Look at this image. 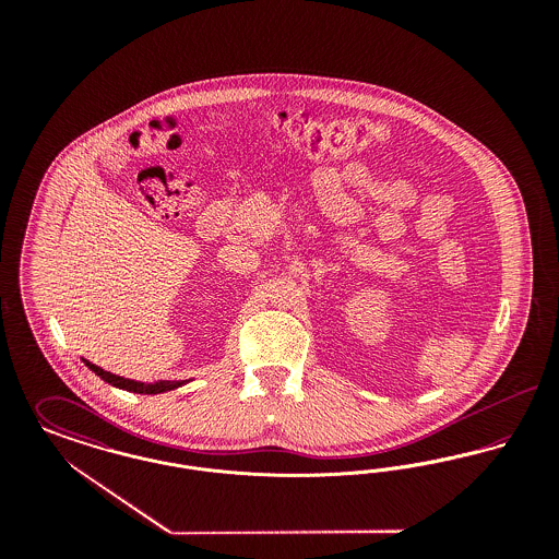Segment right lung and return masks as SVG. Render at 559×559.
Masks as SVG:
<instances>
[{
	"label": "right lung",
	"mask_w": 559,
	"mask_h": 559,
	"mask_svg": "<svg viewBox=\"0 0 559 559\" xmlns=\"http://www.w3.org/2000/svg\"><path fill=\"white\" fill-rule=\"evenodd\" d=\"M85 367L90 371L96 372L100 379H105L110 385L119 388V390H128L133 394H163V392H169V390H176L182 385V381H157V383H142V381H133V379H126V377H119V374H112V372L105 371L96 365H92L90 360H83Z\"/></svg>",
	"instance_id": "1"
}]
</instances>
